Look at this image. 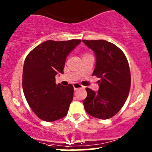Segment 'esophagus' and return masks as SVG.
<instances>
[{"label": "esophagus", "mask_w": 152, "mask_h": 152, "mask_svg": "<svg viewBox=\"0 0 152 152\" xmlns=\"http://www.w3.org/2000/svg\"><path fill=\"white\" fill-rule=\"evenodd\" d=\"M73 86L74 90H77L79 89H83V88H84V86H82L81 84H79V83H74V84H73Z\"/></svg>", "instance_id": "1"}]
</instances>
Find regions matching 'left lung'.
<instances>
[{
	"label": "left lung",
	"mask_w": 152,
	"mask_h": 152,
	"mask_svg": "<svg viewBox=\"0 0 152 152\" xmlns=\"http://www.w3.org/2000/svg\"><path fill=\"white\" fill-rule=\"evenodd\" d=\"M94 52L96 62L92 76H96L97 92L86 88L87 96L83 102L89 115L109 119L116 115L127 99L131 88V72L123 52L113 43L103 39L83 40Z\"/></svg>",
	"instance_id": "8db88e82"
}]
</instances>
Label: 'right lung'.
Returning <instances> with one entry per match:
<instances>
[{
    "instance_id": "add662e5",
    "label": "right lung",
    "mask_w": 152,
    "mask_h": 152,
    "mask_svg": "<svg viewBox=\"0 0 152 152\" xmlns=\"http://www.w3.org/2000/svg\"><path fill=\"white\" fill-rule=\"evenodd\" d=\"M81 42L45 41L34 48L25 59L23 91L30 108L42 121L52 122L67 115L73 100V87L71 84H56V75L63 73L66 57Z\"/></svg>"
}]
</instances>
